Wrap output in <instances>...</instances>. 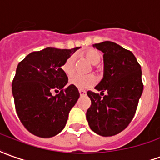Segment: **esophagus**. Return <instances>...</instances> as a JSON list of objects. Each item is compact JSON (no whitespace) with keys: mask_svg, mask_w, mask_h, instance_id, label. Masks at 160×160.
I'll return each instance as SVG.
<instances>
[{"mask_svg":"<svg viewBox=\"0 0 160 160\" xmlns=\"http://www.w3.org/2000/svg\"><path fill=\"white\" fill-rule=\"evenodd\" d=\"M79 92H80V95H84V94H86V93H87L85 90H79Z\"/></svg>","mask_w":160,"mask_h":160,"instance_id":"34e87169","label":"esophagus"}]
</instances>
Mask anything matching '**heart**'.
Masks as SVG:
<instances>
[{"instance_id":"1","label":"heart","mask_w":160,"mask_h":160,"mask_svg":"<svg viewBox=\"0 0 160 160\" xmlns=\"http://www.w3.org/2000/svg\"><path fill=\"white\" fill-rule=\"evenodd\" d=\"M85 58L88 60L92 65L96 66L101 61L102 55L98 51L96 50H90L88 52L85 53ZM62 71L65 72V74L68 77H70L74 72V58L73 56L69 57L61 66ZM96 82V78L93 74H89L86 76L75 75L72 77L69 83L72 86L75 87L78 89H86L90 87L94 86Z\"/></svg>"}]
</instances>
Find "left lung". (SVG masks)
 <instances>
[{
    "label": "left lung",
    "mask_w": 160,
    "mask_h": 160,
    "mask_svg": "<svg viewBox=\"0 0 160 160\" xmlns=\"http://www.w3.org/2000/svg\"><path fill=\"white\" fill-rule=\"evenodd\" d=\"M93 46L104 53L103 78L95 89L101 95L107 94L102 98L91 91L87 93L92 104L86 117L94 132L111 137L124 130L134 117L144 89L141 66L133 53L114 42Z\"/></svg>",
    "instance_id": "left-lung-1"
}]
</instances>
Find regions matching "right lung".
Returning <instances> with one entry per match:
<instances>
[{
	"instance_id": "obj_1",
	"label": "right lung",
	"mask_w": 160,
	"mask_h": 160,
	"mask_svg": "<svg viewBox=\"0 0 160 160\" xmlns=\"http://www.w3.org/2000/svg\"><path fill=\"white\" fill-rule=\"evenodd\" d=\"M78 49L47 47L30 53L17 66L12 82L16 110L21 122L35 136L52 138L66 126L80 93L72 85L63 89L68 78L61 66ZM52 91L61 92L52 96Z\"/></svg>"
}]
</instances>
